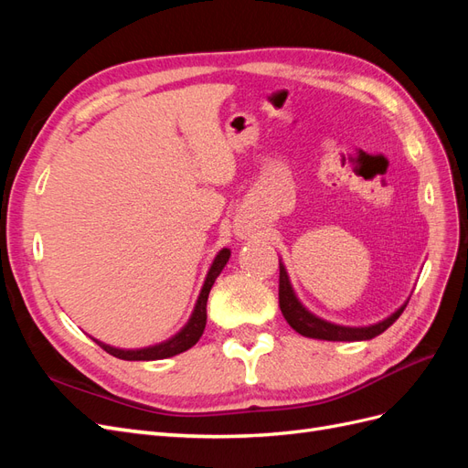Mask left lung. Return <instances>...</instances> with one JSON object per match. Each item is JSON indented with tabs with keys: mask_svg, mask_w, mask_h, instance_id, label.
Masks as SVG:
<instances>
[{
	"mask_svg": "<svg viewBox=\"0 0 468 468\" xmlns=\"http://www.w3.org/2000/svg\"><path fill=\"white\" fill-rule=\"evenodd\" d=\"M279 306H281L282 316H285V320L289 322L292 330H296L301 335L314 337V339H328V342H361V339H373L387 328H390V325L400 318V314L406 308L404 304L402 308L396 310L392 316L375 325H369V328H346V325H337V324L320 320L314 314H310L308 310L299 303V299H296L285 271V265L281 261H279Z\"/></svg>",
	"mask_w": 468,
	"mask_h": 468,
	"instance_id": "left-lung-1",
	"label": "left lung"
}]
</instances>
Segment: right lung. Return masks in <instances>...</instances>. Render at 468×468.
<instances>
[{"instance_id": "obj_1", "label": "right lung", "mask_w": 468, "mask_h": 468, "mask_svg": "<svg viewBox=\"0 0 468 468\" xmlns=\"http://www.w3.org/2000/svg\"><path fill=\"white\" fill-rule=\"evenodd\" d=\"M229 258H230V250L224 248V250L218 251V256L215 258V261H212V265H210V271L207 275L203 291L199 294V301H197V304H195L191 320L187 322L186 328H183L177 335H174L172 339H167V342H164L160 346H154V347L129 349V351L105 346L101 342H97V339H95V344L101 349H105L107 353H111L112 357H119V359H124V361H155V359H165V357L177 356V353L187 351L189 347H193L197 342H199V337L203 335L205 324H207L208 292H210L212 285H215V279L220 275V271L224 269L226 261H229Z\"/></svg>"}]
</instances>
